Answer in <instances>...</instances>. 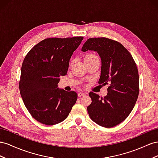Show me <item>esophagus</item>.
I'll use <instances>...</instances> for the list:
<instances>
[{
	"mask_svg": "<svg viewBox=\"0 0 158 158\" xmlns=\"http://www.w3.org/2000/svg\"><path fill=\"white\" fill-rule=\"evenodd\" d=\"M85 93H83L82 92H79L78 93V97H83V96H85Z\"/></svg>",
	"mask_w": 158,
	"mask_h": 158,
	"instance_id": "34e87169",
	"label": "esophagus"
}]
</instances>
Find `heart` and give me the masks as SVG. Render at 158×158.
<instances>
[{
    "instance_id": "obj_1",
    "label": "heart",
    "mask_w": 158,
    "mask_h": 158,
    "mask_svg": "<svg viewBox=\"0 0 158 158\" xmlns=\"http://www.w3.org/2000/svg\"><path fill=\"white\" fill-rule=\"evenodd\" d=\"M94 59H98V58L96 55H94V54L93 53L88 54V55H87L85 57V60H91Z\"/></svg>"
}]
</instances>
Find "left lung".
<instances>
[{"label": "left lung", "mask_w": 158, "mask_h": 158, "mask_svg": "<svg viewBox=\"0 0 158 158\" xmlns=\"http://www.w3.org/2000/svg\"><path fill=\"white\" fill-rule=\"evenodd\" d=\"M96 52L101 60L99 84L109 85L107 95L89 93L90 118L98 125L112 128L127 118L139 94L138 71L131 54L123 45L105 38L88 39L81 51Z\"/></svg>", "instance_id": "1"}]
</instances>
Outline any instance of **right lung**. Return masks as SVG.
<instances>
[{"instance_id":"1","label":"right lung","mask_w":158,"mask_h":158,"mask_svg":"<svg viewBox=\"0 0 158 158\" xmlns=\"http://www.w3.org/2000/svg\"><path fill=\"white\" fill-rule=\"evenodd\" d=\"M83 37L48 38L31 49L22 63L19 88L30 114L40 123L54 125L64 121L77 99L75 91L58 88L69 60Z\"/></svg>"}]
</instances>
